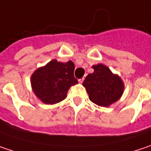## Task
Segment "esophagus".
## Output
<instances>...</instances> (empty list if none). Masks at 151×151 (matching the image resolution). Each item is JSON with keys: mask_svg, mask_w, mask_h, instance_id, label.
Wrapping results in <instances>:
<instances>
[{"mask_svg": "<svg viewBox=\"0 0 151 151\" xmlns=\"http://www.w3.org/2000/svg\"><path fill=\"white\" fill-rule=\"evenodd\" d=\"M83 81H84V78H82L78 79V82H79L80 84H82V83H83Z\"/></svg>", "mask_w": 151, "mask_h": 151, "instance_id": "obj_1", "label": "esophagus"}]
</instances>
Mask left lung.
I'll return each instance as SVG.
<instances>
[{"label":"left lung","instance_id":"1","mask_svg":"<svg viewBox=\"0 0 151 151\" xmlns=\"http://www.w3.org/2000/svg\"><path fill=\"white\" fill-rule=\"evenodd\" d=\"M94 72L86 76L83 85L89 94L90 100L98 106L109 107L117 102L124 91V83L103 64L92 67Z\"/></svg>","mask_w":151,"mask_h":151}]
</instances>
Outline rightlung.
<instances>
[{
  "instance_id": "1",
  "label": "right lung",
  "mask_w": 151,
  "mask_h": 151,
  "mask_svg": "<svg viewBox=\"0 0 151 151\" xmlns=\"http://www.w3.org/2000/svg\"><path fill=\"white\" fill-rule=\"evenodd\" d=\"M75 66L73 61L66 63L52 60L44 67L37 68L31 75L33 92L46 104H55L67 97L72 85L78 84L74 78Z\"/></svg>"
}]
</instances>
